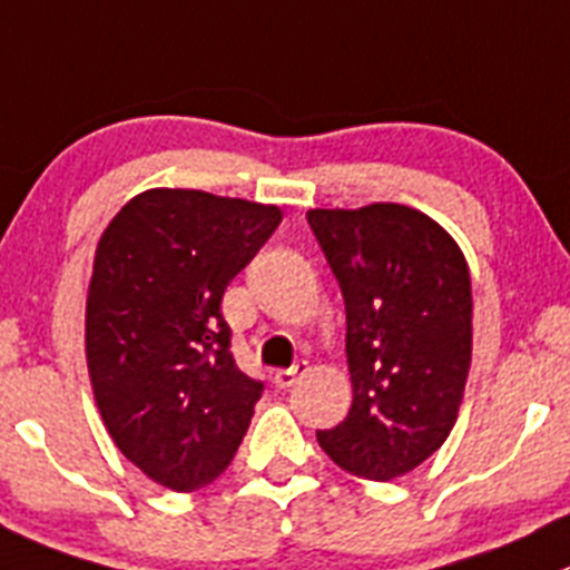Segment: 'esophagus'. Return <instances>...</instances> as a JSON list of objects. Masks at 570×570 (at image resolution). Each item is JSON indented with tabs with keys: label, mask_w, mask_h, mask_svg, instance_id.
I'll return each instance as SVG.
<instances>
[{
	"label": "esophagus",
	"mask_w": 570,
	"mask_h": 570,
	"mask_svg": "<svg viewBox=\"0 0 570 570\" xmlns=\"http://www.w3.org/2000/svg\"><path fill=\"white\" fill-rule=\"evenodd\" d=\"M306 373H308V364L306 362H297L295 367H289V370H275V373H273V384L281 386V390H286V386H295L297 381H301Z\"/></svg>",
	"instance_id": "obj_1"
}]
</instances>
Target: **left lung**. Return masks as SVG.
<instances>
[{"instance_id":"left-lung-1","label":"left lung","mask_w":570,"mask_h":570,"mask_svg":"<svg viewBox=\"0 0 570 570\" xmlns=\"http://www.w3.org/2000/svg\"><path fill=\"white\" fill-rule=\"evenodd\" d=\"M345 297L347 417L317 443L347 473L390 482L451 434L473 345L471 273L432 217L397 206L306 214Z\"/></svg>"}]
</instances>
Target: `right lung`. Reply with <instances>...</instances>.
<instances>
[{
    "label": "right lung",
    "instance_id": "right-lung-1",
    "mask_svg": "<svg viewBox=\"0 0 570 570\" xmlns=\"http://www.w3.org/2000/svg\"><path fill=\"white\" fill-rule=\"evenodd\" d=\"M281 208L150 189L105 228L86 301L94 397L116 449L178 493L234 460L264 384L242 373L219 303Z\"/></svg>",
    "mask_w": 570,
    "mask_h": 570
}]
</instances>
